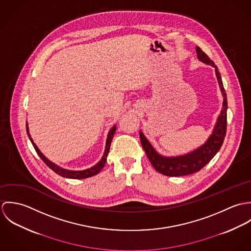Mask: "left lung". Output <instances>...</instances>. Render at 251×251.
<instances>
[{
  "instance_id": "obj_1",
  "label": "left lung",
  "mask_w": 251,
  "mask_h": 251,
  "mask_svg": "<svg viewBox=\"0 0 251 251\" xmlns=\"http://www.w3.org/2000/svg\"><path fill=\"white\" fill-rule=\"evenodd\" d=\"M196 53L200 62L215 68V76L217 78L218 86L223 98L221 111L208 139L205 141V143L186 153L167 156L159 153L145 136L142 130H140L141 144L150 162L157 172L168 177L186 176L201 170L213 159V157L220 150L226 134L228 105L221 76L215 63L198 46H196Z\"/></svg>"
}]
</instances>
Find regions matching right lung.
<instances>
[{
    "label": "right lung",
    "mask_w": 251,
    "mask_h": 251,
    "mask_svg": "<svg viewBox=\"0 0 251 251\" xmlns=\"http://www.w3.org/2000/svg\"><path fill=\"white\" fill-rule=\"evenodd\" d=\"M116 128H117V126H114L108 132L107 138H106V144H105V149H104V152H103V155L101 157V159L97 163L95 164L94 166L90 167V168H87V169H84V170H70V169H65L57 164H55L54 162H52L51 160H49L41 151L40 150L38 149V147L36 146V143L34 142L31 134H30V130H29V125H28V122L26 124V129H27V133H28V136L31 140V142L33 144L35 150H36L37 154L39 155V157L44 161V163L50 168L52 169L55 173H57L58 175L64 177V178H68V179H87V178H90V177H93L97 174H99L101 169L104 167L105 165V162L107 160L108 152H109V150H110V146H111V142H112V139L114 137V134L116 132Z\"/></svg>",
    "instance_id": "right-lung-1"
}]
</instances>
